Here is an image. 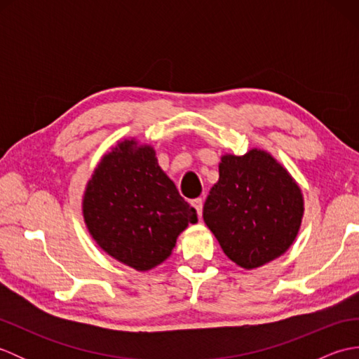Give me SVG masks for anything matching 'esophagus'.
Instances as JSON below:
<instances>
[{"label": "esophagus", "instance_id": "34e87169", "mask_svg": "<svg viewBox=\"0 0 359 359\" xmlns=\"http://www.w3.org/2000/svg\"><path fill=\"white\" fill-rule=\"evenodd\" d=\"M191 205L194 207V210H196V212H197V216L201 217V216H202V208H203V201L199 197V199H194V201L191 202Z\"/></svg>", "mask_w": 359, "mask_h": 359}]
</instances>
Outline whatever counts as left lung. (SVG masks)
<instances>
[{"mask_svg": "<svg viewBox=\"0 0 359 359\" xmlns=\"http://www.w3.org/2000/svg\"><path fill=\"white\" fill-rule=\"evenodd\" d=\"M304 217L299 185L269 151L224 154L219 180L203 205V220L226 257L253 270L293 245Z\"/></svg>", "mask_w": 359, "mask_h": 359, "instance_id": "8db88e82", "label": "left lung"}]
</instances>
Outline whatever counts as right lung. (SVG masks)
Here are the masks:
<instances>
[{
  "label": "right lung",
  "instance_id": "1",
  "mask_svg": "<svg viewBox=\"0 0 359 359\" xmlns=\"http://www.w3.org/2000/svg\"><path fill=\"white\" fill-rule=\"evenodd\" d=\"M88 231L106 255L137 271L171 256L179 234L197 222L151 144L129 137L106 152L81 201Z\"/></svg>",
  "mask_w": 359,
  "mask_h": 359
}]
</instances>
